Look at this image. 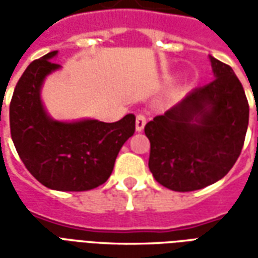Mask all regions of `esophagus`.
Masks as SVG:
<instances>
[{
  "instance_id": "esophagus-1",
  "label": "esophagus",
  "mask_w": 258,
  "mask_h": 258,
  "mask_svg": "<svg viewBox=\"0 0 258 258\" xmlns=\"http://www.w3.org/2000/svg\"><path fill=\"white\" fill-rule=\"evenodd\" d=\"M145 124H146L145 116H144V114H138V116H137V120H135V128H137V131H142L144 127H145Z\"/></svg>"
}]
</instances>
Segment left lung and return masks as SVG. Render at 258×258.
Instances as JSON below:
<instances>
[{
  "mask_svg": "<svg viewBox=\"0 0 258 258\" xmlns=\"http://www.w3.org/2000/svg\"><path fill=\"white\" fill-rule=\"evenodd\" d=\"M216 80L195 88L145 125L149 170L175 192L205 188L238 160L249 125V102L231 66L210 56Z\"/></svg>",
  "mask_w": 258,
  "mask_h": 258,
  "instance_id": "1",
  "label": "left lung"
}]
</instances>
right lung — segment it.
I'll return each instance as SVG.
<instances>
[{"instance_id":"right-lung-1","label":"right lung","mask_w":258,"mask_h":258,"mask_svg":"<svg viewBox=\"0 0 258 258\" xmlns=\"http://www.w3.org/2000/svg\"><path fill=\"white\" fill-rule=\"evenodd\" d=\"M56 53L33 60L18 81L9 105L11 137L26 168L47 188L94 189L106 182L121 146L134 135L135 116L116 123L52 120L44 110L40 90L48 74L60 68L52 62Z\"/></svg>"}]
</instances>
